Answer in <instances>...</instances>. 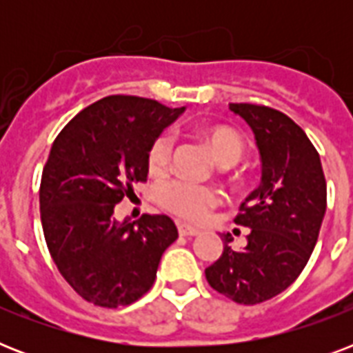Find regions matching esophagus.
Listing matches in <instances>:
<instances>
[{
  "label": "esophagus",
  "instance_id": "esophagus-1",
  "mask_svg": "<svg viewBox=\"0 0 353 353\" xmlns=\"http://www.w3.org/2000/svg\"><path fill=\"white\" fill-rule=\"evenodd\" d=\"M177 232H179V236H196V234H199L198 229H194V227H188V225H183V223H179V225H177Z\"/></svg>",
  "mask_w": 353,
  "mask_h": 353
}]
</instances>
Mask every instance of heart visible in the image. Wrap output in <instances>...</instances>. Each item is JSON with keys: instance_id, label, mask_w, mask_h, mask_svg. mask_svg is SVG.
I'll return each mask as SVG.
<instances>
[{"instance_id": "1", "label": "heart", "mask_w": 353, "mask_h": 353, "mask_svg": "<svg viewBox=\"0 0 353 353\" xmlns=\"http://www.w3.org/2000/svg\"><path fill=\"white\" fill-rule=\"evenodd\" d=\"M201 137L214 155L218 165L232 166L240 163L245 155V141L240 133L227 126H210L201 132ZM174 139L170 133H159L150 143L146 152V168L152 176H165L172 165ZM159 201L168 212L190 223L207 220L210 210L221 203L220 192L212 187H205L192 181L176 179L163 185L159 190Z\"/></svg>"}]
</instances>
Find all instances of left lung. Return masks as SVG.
I'll use <instances>...</instances> for the list:
<instances>
[{
    "label": "left lung",
    "instance_id": "8db88e82",
    "mask_svg": "<svg viewBox=\"0 0 353 353\" xmlns=\"http://www.w3.org/2000/svg\"><path fill=\"white\" fill-rule=\"evenodd\" d=\"M229 108L254 132L262 183L234 218L251 229L245 249H231L223 234V252L205 276L214 291L252 306L288 290L306 268L326 212V179L319 152L288 115L245 102Z\"/></svg>",
    "mask_w": 353,
    "mask_h": 353
}]
</instances>
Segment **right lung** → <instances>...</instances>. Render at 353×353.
<instances>
[{"label":"right lung","mask_w":353,"mask_h":353,"mask_svg":"<svg viewBox=\"0 0 353 353\" xmlns=\"http://www.w3.org/2000/svg\"><path fill=\"white\" fill-rule=\"evenodd\" d=\"M185 108L132 95L104 97L58 133L41 172L47 249L65 282L101 307L128 306L154 285L177 238L165 214L117 223L115 207L148 176L146 152Z\"/></svg>","instance_id":"1"}]
</instances>
